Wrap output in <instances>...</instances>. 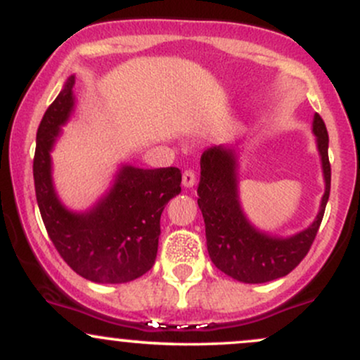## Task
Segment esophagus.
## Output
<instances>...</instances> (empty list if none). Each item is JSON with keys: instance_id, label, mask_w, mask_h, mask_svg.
<instances>
[{"instance_id": "obj_1", "label": "esophagus", "mask_w": 360, "mask_h": 360, "mask_svg": "<svg viewBox=\"0 0 360 360\" xmlns=\"http://www.w3.org/2000/svg\"><path fill=\"white\" fill-rule=\"evenodd\" d=\"M194 184H196V174L191 169H186L183 172V186L184 188H193Z\"/></svg>"}]
</instances>
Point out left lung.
<instances>
[{
    "mask_svg": "<svg viewBox=\"0 0 360 360\" xmlns=\"http://www.w3.org/2000/svg\"><path fill=\"white\" fill-rule=\"evenodd\" d=\"M313 134L321 160L325 193L320 210L308 229L276 237L252 225L243 213L238 196V157L233 147L213 146L201 155L198 206L205 218L210 259L221 272L247 284L269 283L295 269L315 240L330 196L328 134L318 113L313 117Z\"/></svg>",
    "mask_w": 360,
    "mask_h": 360,
    "instance_id": "8db88e82",
    "label": "left lung"
}]
</instances>
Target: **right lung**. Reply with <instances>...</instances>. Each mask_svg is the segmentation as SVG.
<instances>
[{
	"instance_id": "right-lung-1",
	"label": "right lung",
	"mask_w": 360,
	"mask_h": 360,
	"mask_svg": "<svg viewBox=\"0 0 360 360\" xmlns=\"http://www.w3.org/2000/svg\"><path fill=\"white\" fill-rule=\"evenodd\" d=\"M72 86L74 76L65 81L37 130V203L49 237L72 271L93 283H128L154 266L160 214L181 193V171L122 164L108 191L89 210L65 208L53 188L51 152L76 106Z\"/></svg>"
}]
</instances>
